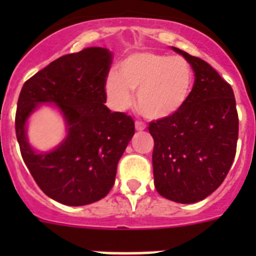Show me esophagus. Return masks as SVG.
<instances>
[{"label": "esophagus", "mask_w": 256, "mask_h": 256, "mask_svg": "<svg viewBox=\"0 0 256 256\" xmlns=\"http://www.w3.org/2000/svg\"><path fill=\"white\" fill-rule=\"evenodd\" d=\"M146 130V126H144L142 122H136V130H140V132H141V130Z\"/></svg>", "instance_id": "obj_1"}]
</instances>
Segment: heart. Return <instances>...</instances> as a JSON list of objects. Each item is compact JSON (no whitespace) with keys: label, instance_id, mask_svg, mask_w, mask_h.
I'll list each match as a JSON object with an SVG mask.
<instances>
[{"label":"heart","instance_id":"obj_1","mask_svg":"<svg viewBox=\"0 0 256 256\" xmlns=\"http://www.w3.org/2000/svg\"><path fill=\"white\" fill-rule=\"evenodd\" d=\"M194 87V72L182 56L156 52H134L110 70L104 88L108 102L126 110L137 91V108L151 120H164L184 108Z\"/></svg>","mask_w":256,"mask_h":256}]
</instances>
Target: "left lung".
<instances>
[{
  "instance_id": "8db88e82",
  "label": "left lung",
  "mask_w": 256,
  "mask_h": 256,
  "mask_svg": "<svg viewBox=\"0 0 256 256\" xmlns=\"http://www.w3.org/2000/svg\"><path fill=\"white\" fill-rule=\"evenodd\" d=\"M192 66L195 83L178 114L151 122L156 191L180 204H194L216 191L230 169L238 138L234 90L206 61L172 47Z\"/></svg>"
}]
</instances>
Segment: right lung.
<instances>
[{
    "label": "right lung",
    "instance_id": "right-lung-1",
    "mask_svg": "<svg viewBox=\"0 0 256 256\" xmlns=\"http://www.w3.org/2000/svg\"><path fill=\"white\" fill-rule=\"evenodd\" d=\"M110 64L108 50L88 47L52 61L20 91L15 130L22 160L38 187L60 204L82 206L105 198L134 134L132 118L105 105ZM44 103L58 108L67 136L55 149L40 153L28 144L26 124Z\"/></svg>",
    "mask_w": 256,
    "mask_h": 256
}]
</instances>
